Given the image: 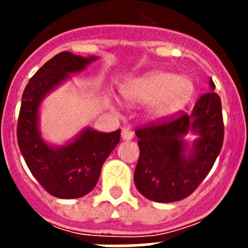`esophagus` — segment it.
Listing matches in <instances>:
<instances>
[{"instance_id": "obj_1", "label": "esophagus", "mask_w": 248, "mask_h": 248, "mask_svg": "<svg viewBox=\"0 0 248 248\" xmlns=\"http://www.w3.org/2000/svg\"><path fill=\"white\" fill-rule=\"evenodd\" d=\"M133 137H134V133H133V130H130L129 128H124L122 130L123 140H130L133 139Z\"/></svg>"}]
</instances>
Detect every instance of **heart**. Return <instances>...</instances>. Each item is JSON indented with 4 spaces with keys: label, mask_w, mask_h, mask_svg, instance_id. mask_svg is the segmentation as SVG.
<instances>
[{
    "label": "heart",
    "mask_w": 248,
    "mask_h": 248,
    "mask_svg": "<svg viewBox=\"0 0 248 248\" xmlns=\"http://www.w3.org/2000/svg\"><path fill=\"white\" fill-rule=\"evenodd\" d=\"M194 87L184 77L165 72H150L123 83L120 93L128 102H148L149 117L161 119L183 108L191 97Z\"/></svg>",
    "instance_id": "obj_1"
}]
</instances>
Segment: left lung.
Instances as JSON below:
<instances>
[{"label":"left lung","mask_w":248,"mask_h":248,"mask_svg":"<svg viewBox=\"0 0 248 248\" xmlns=\"http://www.w3.org/2000/svg\"><path fill=\"white\" fill-rule=\"evenodd\" d=\"M210 87L191 115L179 111L135 130L140 154L134 183L149 200L175 202L187 198L214 166L222 148L223 118L212 79ZM189 130L199 135L191 149L182 139Z\"/></svg>","instance_id":"obj_1"}]
</instances>
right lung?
<instances>
[{
    "instance_id": "right-lung-1",
    "label": "right lung",
    "mask_w": 248,
    "mask_h": 248,
    "mask_svg": "<svg viewBox=\"0 0 248 248\" xmlns=\"http://www.w3.org/2000/svg\"><path fill=\"white\" fill-rule=\"evenodd\" d=\"M97 57L84 58L61 52L34 73L22 94L17 140L30 171L43 189L59 199H78L97 185L100 170L120 140V129L100 133L85 129L74 141L53 148L38 130V108L43 98L69 77L83 71Z\"/></svg>"
}]
</instances>
